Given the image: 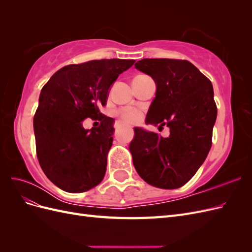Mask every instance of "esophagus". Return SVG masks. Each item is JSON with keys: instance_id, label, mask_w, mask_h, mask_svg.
<instances>
[{"instance_id": "obj_1", "label": "esophagus", "mask_w": 252, "mask_h": 252, "mask_svg": "<svg viewBox=\"0 0 252 252\" xmlns=\"http://www.w3.org/2000/svg\"><path fill=\"white\" fill-rule=\"evenodd\" d=\"M122 126V123H121V122H116V124H114V127H116V128H120Z\"/></svg>"}]
</instances>
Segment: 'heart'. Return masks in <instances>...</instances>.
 <instances>
[{"mask_svg":"<svg viewBox=\"0 0 252 252\" xmlns=\"http://www.w3.org/2000/svg\"><path fill=\"white\" fill-rule=\"evenodd\" d=\"M119 117L121 118V120L125 122V123H136L139 122L142 118V113L139 109L135 108H123L119 110Z\"/></svg>","mask_w":252,"mask_h":252,"instance_id":"b5f03b06","label":"heart"}]
</instances>
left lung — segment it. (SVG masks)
<instances>
[{"mask_svg":"<svg viewBox=\"0 0 252 252\" xmlns=\"http://www.w3.org/2000/svg\"><path fill=\"white\" fill-rule=\"evenodd\" d=\"M134 66L157 84L146 122L170 129L168 138H163L134 128L129 145L134 168L151 186L180 188L195 174L211 148L218 114L212 84L186 60L143 59Z\"/></svg>","mask_w":252,"mask_h":252,"instance_id":"1","label":"left lung"}]
</instances>
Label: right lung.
<instances>
[{
	"label": "right lung",
	"instance_id": "add662e5",
	"mask_svg": "<svg viewBox=\"0 0 252 252\" xmlns=\"http://www.w3.org/2000/svg\"><path fill=\"white\" fill-rule=\"evenodd\" d=\"M134 60H93L59 69L41 90L33 117L36 157L46 177L67 192H84L103 180L113 122L100 111L109 87ZM90 117L100 126L86 131Z\"/></svg>",
	"mask_w": 252,
	"mask_h": 252
}]
</instances>
